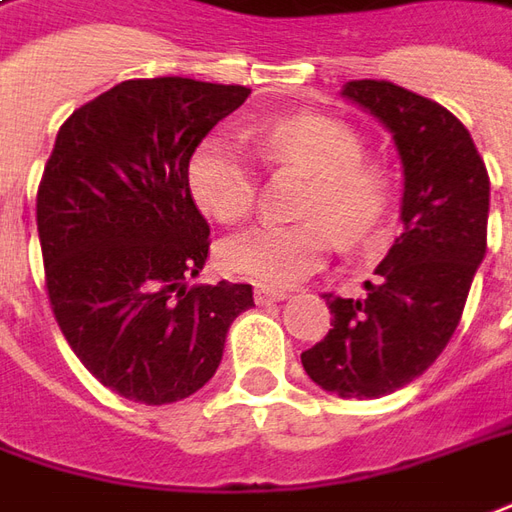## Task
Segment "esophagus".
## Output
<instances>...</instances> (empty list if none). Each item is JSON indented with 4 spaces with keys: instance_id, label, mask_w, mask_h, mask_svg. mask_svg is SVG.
Segmentation results:
<instances>
[{
    "instance_id": "obj_1",
    "label": "esophagus",
    "mask_w": 512,
    "mask_h": 512,
    "mask_svg": "<svg viewBox=\"0 0 512 512\" xmlns=\"http://www.w3.org/2000/svg\"><path fill=\"white\" fill-rule=\"evenodd\" d=\"M253 298H256V303H259V306H270V303L284 301V298H287V292L276 290V287H264V284H259V287L253 290Z\"/></svg>"
}]
</instances>
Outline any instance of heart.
Masks as SVG:
<instances>
[{
  "label": "heart",
  "mask_w": 512,
  "mask_h": 512,
  "mask_svg": "<svg viewBox=\"0 0 512 512\" xmlns=\"http://www.w3.org/2000/svg\"><path fill=\"white\" fill-rule=\"evenodd\" d=\"M256 144L273 167L312 175L298 225L259 222L222 245V264L262 284H295L329 259L334 231L345 242L368 239L387 211L390 178L379 164L362 161L365 147L354 130L329 116H290L262 125ZM189 192L220 222L242 220L256 197V172L225 136L197 144L186 169Z\"/></svg>",
  "instance_id": "b5f03b06"
}]
</instances>
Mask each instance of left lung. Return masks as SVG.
Listing matches in <instances>:
<instances>
[{
	"instance_id": "1",
	"label": "left lung",
	"mask_w": 512,
	"mask_h": 512,
	"mask_svg": "<svg viewBox=\"0 0 512 512\" xmlns=\"http://www.w3.org/2000/svg\"><path fill=\"white\" fill-rule=\"evenodd\" d=\"M345 100L393 133L401 225L365 298L323 295L329 334L303 351L309 379L340 398H379L418 379L449 345L488 245L491 181L471 133L443 105L387 80H351Z\"/></svg>"
}]
</instances>
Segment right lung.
<instances>
[{"label":"right lung","mask_w":512,"mask_h":512,"mask_svg":"<svg viewBox=\"0 0 512 512\" xmlns=\"http://www.w3.org/2000/svg\"><path fill=\"white\" fill-rule=\"evenodd\" d=\"M250 88L192 77L125 80L77 108L49 155L35 220L55 320L105 387L172 404L217 373L250 284H189L209 222L186 169Z\"/></svg>","instance_id":"obj_1"}]
</instances>
